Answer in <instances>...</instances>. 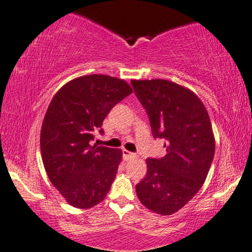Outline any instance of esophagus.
<instances>
[{"mask_svg":"<svg viewBox=\"0 0 252 252\" xmlns=\"http://www.w3.org/2000/svg\"><path fill=\"white\" fill-rule=\"evenodd\" d=\"M123 158H124V159H125V161H128V159H132L134 158H136V154H134V153H130L126 149H123Z\"/></svg>","mask_w":252,"mask_h":252,"instance_id":"34e87169","label":"esophagus"}]
</instances>
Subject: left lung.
Returning <instances> with one entry per match:
<instances>
[{
	"instance_id": "1",
	"label": "left lung",
	"mask_w": 252,
	"mask_h": 252,
	"mask_svg": "<svg viewBox=\"0 0 252 252\" xmlns=\"http://www.w3.org/2000/svg\"><path fill=\"white\" fill-rule=\"evenodd\" d=\"M155 139L166 155L147 158V175L135 186L147 208L170 215L200 190L214 158L215 141L204 104L191 90L166 80L130 81Z\"/></svg>"
}]
</instances>
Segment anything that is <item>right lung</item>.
Segmentation results:
<instances>
[{
	"label": "right lung",
	"instance_id": "right-lung-1",
	"mask_svg": "<svg viewBox=\"0 0 252 252\" xmlns=\"http://www.w3.org/2000/svg\"><path fill=\"white\" fill-rule=\"evenodd\" d=\"M133 93L124 80L87 75L64 84L52 98L40 132L48 178L68 204L94 207L106 197L118 171L120 149L91 146L94 132L120 100Z\"/></svg>",
	"mask_w": 252,
	"mask_h": 252
}]
</instances>
